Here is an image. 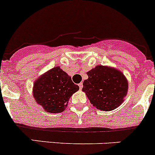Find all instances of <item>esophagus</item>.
I'll use <instances>...</instances> for the list:
<instances>
[{
	"label": "esophagus",
	"mask_w": 155,
	"mask_h": 155,
	"mask_svg": "<svg viewBox=\"0 0 155 155\" xmlns=\"http://www.w3.org/2000/svg\"><path fill=\"white\" fill-rule=\"evenodd\" d=\"M78 85H79V87H80V89L81 90L82 88H83V83H80Z\"/></svg>",
	"instance_id": "esophagus-1"
}]
</instances>
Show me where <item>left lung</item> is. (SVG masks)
<instances>
[{
  "mask_svg": "<svg viewBox=\"0 0 155 155\" xmlns=\"http://www.w3.org/2000/svg\"><path fill=\"white\" fill-rule=\"evenodd\" d=\"M82 91L98 110L110 111L124 101L128 92V81L120 71L109 66L97 65L87 72Z\"/></svg>",
  "mask_w": 155,
  "mask_h": 155,
  "instance_id": "1",
  "label": "left lung"
}]
</instances>
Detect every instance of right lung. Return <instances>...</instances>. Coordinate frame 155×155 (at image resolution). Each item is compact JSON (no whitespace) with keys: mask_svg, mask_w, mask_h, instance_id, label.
<instances>
[{"mask_svg":"<svg viewBox=\"0 0 155 155\" xmlns=\"http://www.w3.org/2000/svg\"><path fill=\"white\" fill-rule=\"evenodd\" d=\"M79 90L71 78L60 67H54L40 76L33 84L32 94L39 105L48 113H61L69 98Z\"/></svg>","mask_w":155,"mask_h":155,"instance_id":"add662e5","label":"right lung"}]
</instances>
